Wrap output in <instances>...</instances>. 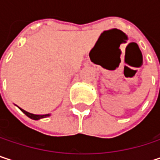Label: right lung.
Wrapping results in <instances>:
<instances>
[{"label":"right lung","instance_id":"add662e5","mask_svg":"<svg viewBox=\"0 0 160 160\" xmlns=\"http://www.w3.org/2000/svg\"><path fill=\"white\" fill-rule=\"evenodd\" d=\"M20 110L23 112L25 115H27L28 118H30L31 119H34V120H38V119H41V118H47L49 117L51 114H45V115H35V114H31V113H29V112H27L26 110H24V109H22V108H20Z\"/></svg>","mask_w":160,"mask_h":160}]
</instances>
